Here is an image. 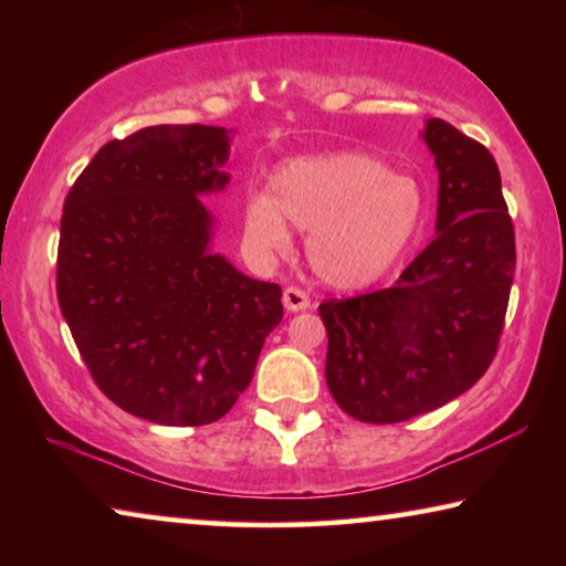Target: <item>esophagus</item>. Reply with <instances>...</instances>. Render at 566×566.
Returning <instances> with one entry per match:
<instances>
[{"label": "esophagus", "mask_w": 566, "mask_h": 566, "mask_svg": "<svg viewBox=\"0 0 566 566\" xmlns=\"http://www.w3.org/2000/svg\"><path fill=\"white\" fill-rule=\"evenodd\" d=\"M284 306L290 312L310 310V296H306V292L300 290V286H286V290H284Z\"/></svg>", "instance_id": "obj_1"}]
</instances>
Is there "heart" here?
<instances>
[{
	"mask_svg": "<svg viewBox=\"0 0 566 566\" xmlns=\"http://www.w3.org/2000/svg\"><path fill=\"white\" fill-rule=\"evenodd\" d=\"M286 222L310 232L314 272L349 290L379 280L409 247L421 222V191L367 155L296 157L274 171L272 191H252L244 207L249 242L266 254L290 252Z\"/></svg>",
	"mask_w": 566,
	"mask_h": 566,
	"instance_id": "b5f03b06",
	"label": "heart"
}]
</instances>
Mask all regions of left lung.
Segmentation results:
<instances>
[{
	"label": "left lung",
	"mask_w": 566,
	"mask_h": 566,
	"mask_svg": "<svg viewBox=\"0 0 566 566\" xmlns=\"http://www.w3.org/2000/svg\"><path fill=\"white\" fill-rule=\"evenodd\" d=\"M421 137L439 171L437 237L387 290L319 304L327 387L367 424L427 415L474 387L510 304L516 252L500 167L444 119H427Z\"/></svg>",
	"instance_id": "1"
}]
</instances>
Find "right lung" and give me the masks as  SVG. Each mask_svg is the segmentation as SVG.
<instances>
[{
    "mask_svg": "<svg viewBox=\"0 0 566 566\" xmlns=\"http://www.w3.org/2000/svg\"><path fill=\"white\" fill-rule=\"evenodd\" d=\"M224 127L157 124L104 145L64 199L56 300L114 405L167 427L222 419L282 322L280 284L209 252L199 195L227 187Z\"/></svg>",
    "mask_w": 566,
    "mask_h": 566,
    "instance_id": "add662e5",
    "label": "right lung"
}]
</instances>
